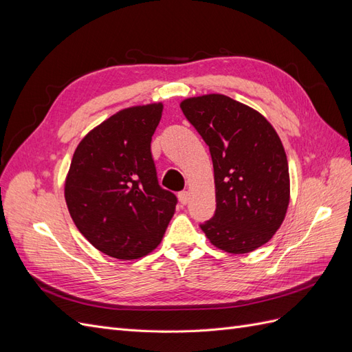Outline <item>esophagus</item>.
<instances>
[{"label":"esophagus","instance_id":"obj_1","mask_svg":"<svg viewBox=\"0 0 352 352\" xmlns=\"http://www.w3.org/2000/svg\"><path fill=\"white\" fill-rule=\"evenodd\" d=\"M177 198H179V202L182 206H186L188 204V201H189V192L188 190H182V192H179L177 194Z\"/></svg>","mask_w":352,"mask_h":352}]
</instances>
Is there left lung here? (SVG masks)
<instances>
[{"instance_id": "obj_1", "label": "left lung", "mask_w": 352, "mask_h": 352, "mask_svg": "<svg viewBox=\"0 0 352 352\" xmlns=\"http://www.w3.org/2000/svg\"><path fill=\"white\" fill-rule=\"evenodd\" d=\"M180 109L208 145L214 168L216 212L202 232L225 252L260 248L280 228L291 199L279 135L261 113L221 94L186 98Z\"/></svg>"}]
</instances>
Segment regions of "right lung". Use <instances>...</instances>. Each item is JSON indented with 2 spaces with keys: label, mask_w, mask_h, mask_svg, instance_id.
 <instances>
[{
  "label": "right lung",
  "mask_w": 352,
  "mask_h": 352,
  "mask_svg": "<svg viewBox=\"0 0 352 352\" xmlns=\"http://www.w3.org/2000/svg\"><path fill=\"white\" fill-rule=\"evenodd\" d=\"M163 102L117 111L73 154L65 198L74 225L98 251L138 260L162 242L176 197L158 185L151 140Z\"/></svg>",
  "instance_id": "add662e5"
}]
</instances>
